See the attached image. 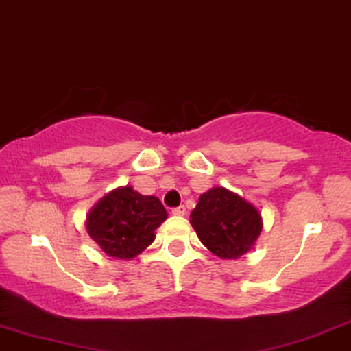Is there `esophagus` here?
<instances>
[{
  "instance_id": "1",
  "label": "esophagus",
  "mask_w": 351,
  "mask_h": 351,
  "mask_svg": "<svg viewBox=\"0 0 351 351\" xmlns=\"http://www.w3.org/2000/svg\"><path fill=\"white\" fill-rule=\"evenodd\" d=\"M171 213L173 215H180V217H181V215L186 213V207H184V205H180V207L171 208Z\"/></svg>"
}]
</instances>
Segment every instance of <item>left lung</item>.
Wrapping results in <instances>:
<instances>
[{
  "mask_svg": "<svg viewBox=\"0 0 351 351\" xmlns=\"http://www.w3.org/2000/svg\"><path fill=\"white\" fill-rule=\"evenodd\" d=\"M199 239L219 258H239L254 245L261 231V217L254 205L224 188L200 195L191 212Z\"/></svg>",
  "mask_w": 351,
  "mask_h": 351,
  "instance_id": "1",
  "label": "left lung"
}]
</instances>
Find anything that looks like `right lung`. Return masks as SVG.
Here are the masks:
<instances>
[{
	"label": "right lung",
	"mask_w": 351,
	"mask_h": 351,
	"mask_svg": "<svg viewBox=\"0 0 351 351\" xmlns=\"http://www.w3.org/2000/svg\"><path fill=\"white\" fill-rule=\"evenodd\" d=\"M167 210L154 195H141L130 186L107 194L90 212L86 230L109 256L127 260L154 241V231Z\"/></svg>",
	"instance_id": "obj_1"
}]
</instances>
